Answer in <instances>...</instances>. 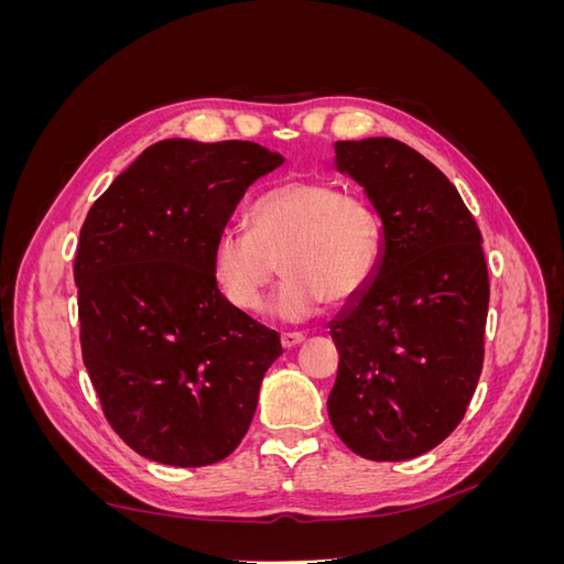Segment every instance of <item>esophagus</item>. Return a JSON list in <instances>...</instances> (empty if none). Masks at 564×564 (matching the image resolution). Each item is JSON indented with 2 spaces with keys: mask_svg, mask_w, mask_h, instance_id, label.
<instances>
[{
  "mask_svg": "<svg viewBox=\"0 0 564 564\" xmlns=\"http://www.w3.org/2000/svg\"><path fill=\"white\" fill-rule=\"evenodd\" d=\"M303 340H305V336H303L301 332H284V334H282V346H284L286 350H292V348L301 346Z\"/></svg>",
  "mask_w": 564,
  "mask_h": 564,
  "instance_id": "34e87169",
  "label": "esophagus"
}]
</instances>
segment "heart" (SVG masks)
<instances>
[{"label": "heart", "instance_id": "obj_1", "mask_svg": "<svg viewBox=\"0 0 564 564\" xmlns=\"http://www.w3.org/2000/svg\"><path fill=\"white\" fill-rule=\"evenodd\" d=\"M381 263V218L373 204L324 178H294L270 187L251 209V230H220L212 270L224 296L256 311L265 289L286 275L272 313L289 322L360 299Z\"/></svg>", "mask_w": 564, "mask_h": 564}]
</instances>
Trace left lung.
I'll use <instances>...</instances> for the list:
<instances>
[{
    "label": "left lung",
    "instance_id": "8db88e82",
    "mask_svg": "<svg viewBox=\"0 0 564 564\" xmlns=\"http://www.w3.org/2000/svg\"><path fill=\"white\" fill-rule=\"evenodd\" d=\"M334 150L381 216L383 256L367 292L332 322L329 419L357 456L406 460L454 433L480 381L482 235L449 178L414 148L365 139Z\"/></svg>",
    "mask_w": 564,
    "mask_h": 564
}]
</instances>
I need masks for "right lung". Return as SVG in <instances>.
Masks as SVG:
<instances>
[{"mask_svg": "<svg viewBox=\"0 0 564 564\" xmlns=\"http://www.w3.org/2000/svg\"><path fill=\"white\" fill-rule=\"evenodd\" d=\"M284 160L249 141L150 145L100 195L75 256L82 360L112 431L158 464L240 445L280 334L220 294L212 251L247 187Z\"/></svg>", "mask_w": 564, "mask_h": 564, "instance_id": "right-lung-1", "label": "right lung"}]
</instances>
